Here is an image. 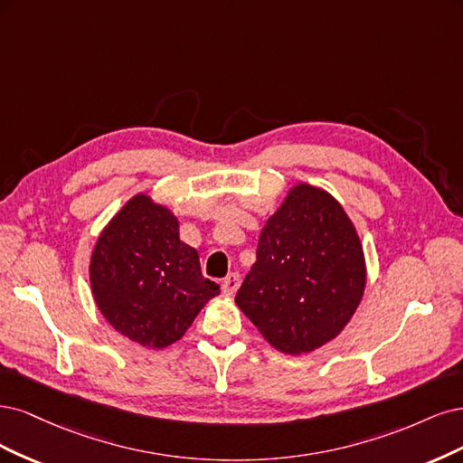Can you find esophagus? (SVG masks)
Segmentation results:
<instances>
[{"label": "esophagus", "instance_id": "esophagus-1", "mask_svg": "<svg viewBox=\"0 0 463 463\" xmlns=\"http://www.w3.org/2000/svg\"><path fill=\"white\" fill-rule=\"evenodd\" d=\"M238 287H241V275H238V273L227 275L221 282V290H222V294H227V296H232L238 290Z\"/></svg>", "mask_w": 463, "mask_h": 463}]
</instances>
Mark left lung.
Instances as JSON below:
<instances>
[{
  "mask_svg": "<svg viewBox=\"0 0 463 463\" xmlns=\"http://www.w3.org/2000/svg\"><path fill=\"white\" fill-rule=\"evenodd\" d=\"M365 280L364 248L346 212L329 192L300 183L267 219L234 302L273 348L306 354L350 323Z\"/></svg>",
  "mask_w": 463,
  "mask_h": 463,
  "instance_id": "left-lung-1",
  "label": "left lung"
}]
</instances>
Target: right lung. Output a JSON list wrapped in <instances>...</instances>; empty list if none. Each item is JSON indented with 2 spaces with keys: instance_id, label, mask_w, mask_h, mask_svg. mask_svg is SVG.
I'll return each instance as SVG.
<instances>
[{
  "instance_id": "obj_1",
  "label": "right lung",
  "mask_w": 463,
  "mask_h": 463,
  "mask_svg": "<svg viewBox=\"0 0 463 463\" xmlns=\"http://www.w3.org/2000/svg\"><path fill=\"white\" fill-rule=\"evenodd\" d=\"M90 287L117 333L156 350L183 338L219 294L198 251L178 236V219L147 194L132 196L98 236Z\"/></svg>"
}]
</instances>
